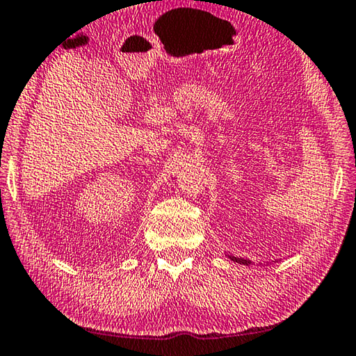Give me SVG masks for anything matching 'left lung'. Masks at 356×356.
I'll return each mask as SVG.
<instances>
[{"label": "left lung", "mask_w": 356, "mask_h": 356, "mask_svg": "<svg viewBox=\"0 0 356 356\" xmlns=\"http://www.w3.org/2000/svg\"><path fill=\"white\" fill-rule=\"evenodd\" d=\"M229 259L232 261H234V263H238V264H244V266H248L250 264V261L248 259H244V258H238V257H228Z\"/></svg>", "instance_id": "1"}]
</instances>
